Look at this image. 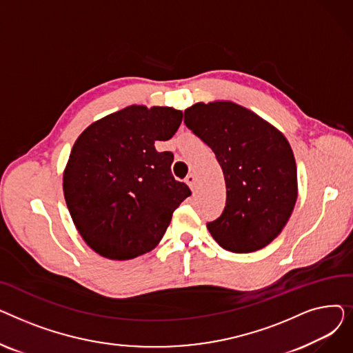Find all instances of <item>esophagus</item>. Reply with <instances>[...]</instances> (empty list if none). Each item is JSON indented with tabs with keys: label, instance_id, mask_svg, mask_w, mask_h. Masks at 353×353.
I'll list each match as a JSON object with an SVG mask.
<instances>
[{
	"label": "esophagus",
	"instance_id": "obj_1",
	"mask_svg": "<svg viewBox=\"0 0 353 353\" xmlns=\"http://www.w3.org/2000/svg\"><path fill=\"white\" fill-rule=\"evenodd\" d=\"M184 181L188 183V186H189L192 190L194 189V184H196V177H194L193 174H189V176L186 177V180H184Z\"/></svg>",
	"mask_w": 353,
	"mask_h": 353
}]
</instances>
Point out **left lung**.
<instances>
[{"mask_svg":"<svg viewBox=\"0 0 353 353\" xmlns=\"http://www.w3.org/2000/svg\"><path fill=\"white\" fill-rule=\"evenodd\" d=\"M184 124L216 154L226 181V206L208 229L229 252L250 253L277 237L298 197L296 161L286 137L232 101L197 103Z\"/></svg>","mask_w":353,"mask_h":353,"instance_id":"obj_1","label":"left lung"}]
</instances>
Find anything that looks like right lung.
I'll return each instance as SVG.
<instances>
[{
  "mask_svg": "<svg viewBox=\"0 0 353 353\" xmlns=\"http://www.w3.org/2000/svg\"><path fill=\"white\" fill-rule=\"evenodd\" d=\"M181 119L172 107L128 105L74 143L63 190L74 225L96 253L128 261L153 250L192 194L172 174L173 153L154 147L174 136Z\"/></svg>",
  "mask_w": 353,
  "mask_h": 353,
  "instance_id": "1",
  "label": "right lung"
}]
</instances>
